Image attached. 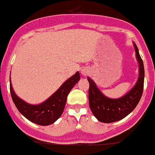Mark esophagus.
Returning <instances> with one entry per match:
<instances>
[{
	"label": "esophagus",
	"instance_id": "obj_1",
	"mask_svg": "<svg viewBox=\"0 0 155 155\" xmlns=\"http://www.w3.org/2000/svg\"><path fill=\"white\" fill-rule=\"evenodd\" d=\"M81 74H82L83 76H85V75H87L89 74V71H88L87 69H82V70H81Z\"/></svg>",
	"mask_w": 155,
	"mask_h": 155
}]
</instances>
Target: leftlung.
Segmentation results:
<instances>
[{
  "instance_id": "8db88e82",
  "label": "left lung",
  "mask_w": 155,
  "mask_h": 155,
  "mask_svg": "<svg viewBox=\"0 0 155 155\" xmlns=\"http://www.w3.org/2000/svg\"><path fill=\"white\" fill-rule=\"evenodd\" d=\"M133 45L139 63V78L135 85L125 95L116 99L108 97L104 95L90 78H87L89 83V107L100 122L108 124L120 120L135 109L141 99L144 85V66L137 46L135 43Z\"/></svg>"
}]
</instances>
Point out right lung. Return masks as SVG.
<instances>
[{"label": "right lung", "instance_id": "obj_1", "mask_svg": "<svg viewBox=\"0 0 155 155\" xmlns=\"http://www.w3.org/2000/svg\"><path fill=\"white\" fill-rule=\"evenodd\" d=\"M80 80L79 72L70 77L48 99L39 104H31L16 95L10 81V93L19 112L31 122L42 126L51 125L62 116L66 106L67 96Z\"/></svg>", "mask_w": 155, "mask_h": 155}]
</instances>
